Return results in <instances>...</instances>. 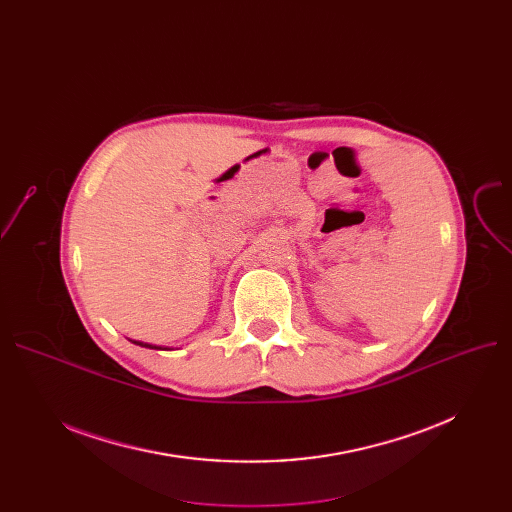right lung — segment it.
<instances>
[{"label":"right lung","mask_w":512,"mask_h":512,"mask_svg":"<svg viewBox=\"0 0 512 512\" xmlns=\"http://www.w3.org/2000/svg\"><path fill=\"white\" fill-rule=\"evenodd\" d=\"M134 344H141V346H145V348H153L151 344H143V342H134Z\"/></svg>","instance_id":"add662e5"}]
</instances>
